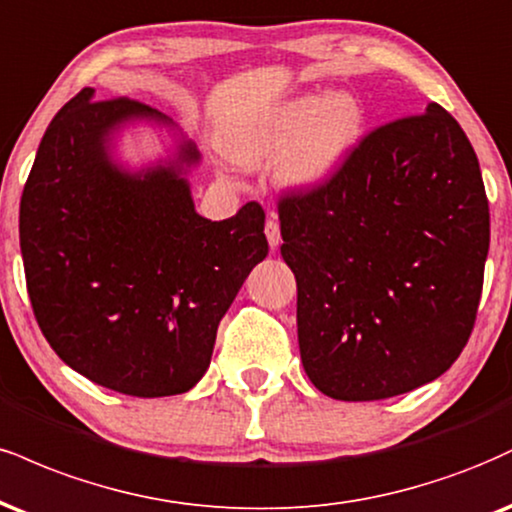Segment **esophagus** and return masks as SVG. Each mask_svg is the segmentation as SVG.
<instances>
[{
	"instance_id": "esophagus-1",
	"label": "esophagus",
	"mask_w": 512,
	"mask_h": 512,
	"mask_svg": "<svg viewBox=\"0 0 512 512\" xmlns=\"http://www.w3.org/2000/svg\"><path fill=\"white\" fill-rule=\"evenodd\" d=\"M264 233H267V240H269V245H272V250L279 248L281 229H279V221H276V217L267 219V224H264Z\"/></svg>"
}]
</instances>
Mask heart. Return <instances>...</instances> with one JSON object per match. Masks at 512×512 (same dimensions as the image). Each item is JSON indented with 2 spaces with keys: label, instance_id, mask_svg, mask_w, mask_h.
Returning <instances> with one entry per match:
<instances>
[{
  "label": "heart",
  "instance_id": "b5f03b06",
  "mask_svg": "<svg viewBox=\"0 0 512 512\" xmlns=\"http://www.w3.org/2000/svg\"><path fill=\"white\" fill-rule=\"evenodd\" d=\"M365 126L353 95L307 92L231 135L229 155L240 164L276 162L281 178L298 190L322 188L343 169Z\"/></svg>",
  "mask_w": 512,
  "mask_h": 512
}]
</instances>
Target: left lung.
<instances>
[{"label": "left lung", "instance_id": "1", "mask_svg": "<svg viewBox=\"0 0 512 512\" xmlns=\"http://www.w3.org/2000/svg\"><path fill=\"white\" fill-rule=\"evenodd\" d=\"M279 221L300 357L324 396H400L458 360L482 295L489 200L446 109L374 128L326 186L281 195Z\"/></svg>", "mask_w": 512, "mask_h": 512}]
</instances>
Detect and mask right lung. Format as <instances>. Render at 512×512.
Segmentation results:
<instances>
[{
    "label": "right lung",
    "mask_w": 512,
    "mask_h": 512,
    "mask_svg": "<svg viewBox=\"0 0 512 512\" xmlns=\"http://www.w3.org/2000/svg\"><path fill=\"white\" fill-rule=\"evenodd\" d=\"M133 121L174 128L147 104L95 100L92 88L59 109L21 195L23 269L66 365L126 396H176L207 372L221 317L267 257L264 209L200 217L186 178L200 152L186 138L166 162L123 169L114 138Z\"/></svg>",
    "instance_id": "1"
}]
</instances>
